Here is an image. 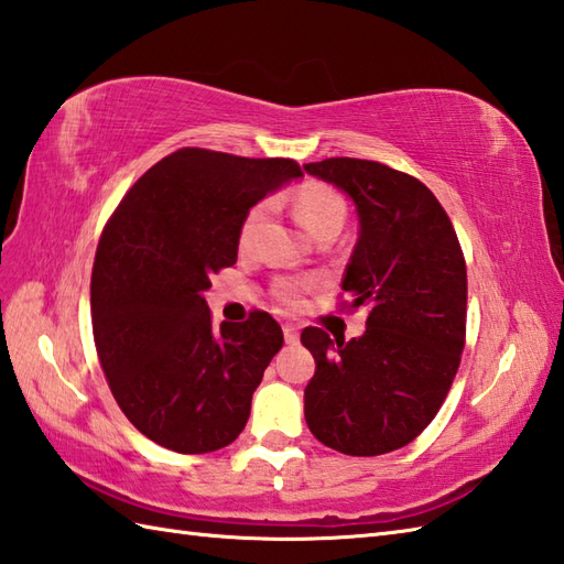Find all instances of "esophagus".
Instances as JSON below:
<instances>
[{"label":"esophagus","instance_id":"1","mask_svg":"<svg viewBox=\"0 0 564 564\" xmlns=\"http://www.w3.org/2000/svg\"><path fill=\"white\" fill-rule=\"evenodd\" d=\"M283 337H285V344H295L301 334H297L295 325H283Z\"/></svg>","mask_w":564,"mask_h":564}]
</instances>
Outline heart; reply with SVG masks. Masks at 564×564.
I'll return each instance as SVG.
<instances>
[{
	"instance_id": "heart-1",
	"label": "heart",
	"mask_w": 564,
	"mask_h": 564,
	"mask_svg": "<svg viewBox=\"0 0 564 564\" xmlns=\"http://www.w3.org/2000/svg\"><path fill=\"white\" fill-rule=\"evenodd\" d=\"M293 213L297 223H301L305 230L317 237L327 230H341V225L346 220V206L337 191L325 186V184H305L293 194ZM267 215V206H254L242 220V227H239V245L249 247L254 242V237L259 232V225ZM307 283L301 281H279L275 283V297L283 301L285 305H295L301 301V291Z\"/></svg>"
}]
</instances>
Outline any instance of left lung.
Instances as JSON below:
<instances>
[{
    "label": "left lung",
    "mask_w": 564,
    "mask_h": 564,
    "mask_svg": "<svg viewBox=\"0 0 564 564\" xmlns=\"http://www.w3.org/2000/svg\"><path fill=\"white\" fill-rule=\"evenodd\" d=\"M337 186L358 215L341 291L364 307L358 339L301 334L315 358L305 422L346 455H382L412 443L446 400L465 344L467 273L446 210L419 182L380 162L332 158L305 164Z\"/></svg>",
    "instance_id": "1"
}]
</instances>
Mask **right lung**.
Segmentation results:
<instances>
[{"label":"right lung","mask_w":564,"mask_h":564,"mask_svg":"<svg viewBox=\"0 0 564 564\" xmlns=\"http://www.w3.org/2000/svg\"><path fill=\"white\" fill-rule=\"evenodd\" d=\"M301 176L293 160L184 148L142 174L106 225L94 341L118 406L160 446L210 453L242 434L283 332L269 313L213 327L203 293L237 261L249 208Z\"/></svg>","instance_id":"1"}]
</instances>
